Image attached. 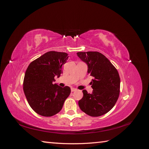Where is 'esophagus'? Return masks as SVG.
<instances>
[{
	"mask_svg": "<svg viewBox=\"0 0 149 149\" xmlns=\"http://www.w3.org/2000/svg\"><path fill=\"white\" fill-rule=\"evenodd\" d=\"M71 90V92H74V91H77V89L74 88H72Z\"/></svg>",
	"mask_w": 149,
	"mask_h": 149,
	"instance_id": "obj_1",
	"label": "esophagus"
}]
</instances>
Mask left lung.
<instances>
[{
	"label": "left lung",
	"mask_w": 149,
	"mask_h": 149,
	"mask_svg": "<svg viewBox=\"0 0 149 149\" xmlns=\"http://www.w3.org/2000/svg\"><path fill=\"white\" fill-rule=\"evenodd\" d=\"M78 56L88 66V73L94 78L89 94L83 90V97L78 101L81 110L97 117L106 114L115 105L120 92V77L111 61L97 52H78Z\"/></svg>",
	"instance_id": "8db88e82"
}]
</instances>
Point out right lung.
<instances>
[{
  "label": "right lung",
  "instance_id": "1",
  "mask_svg": "<svg viewBox=\"0 0 149 149\" xmlns=\"http://www.w3.org/2000/svg\"><path fill=\"white\" fill-rule=\"evenodd\" d=\"M68 53L51 51L32 61L26 70L24 91L32 109L39 115L50 117L59 112L69 96V86L54 83L63 73L62 66L68 59Z\"/></svg>",
  "mask_w": 149,
  "mask_h": 149
}]
</instances>
